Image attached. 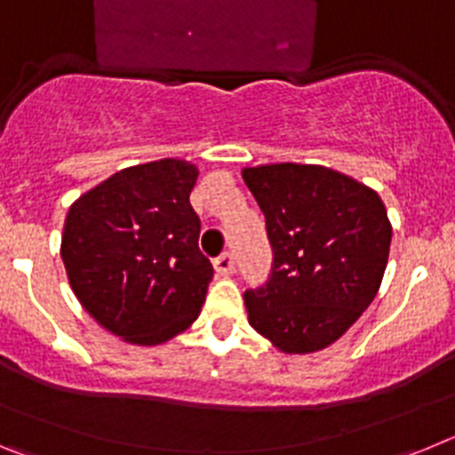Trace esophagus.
I'll use <instances>...</instances> for the list:
<instances>
[{
	"label": "esophagus",
	"instance_id": "esophagus-1",
	"mask_svg": "<svg viewBox=\"0 0 455 455\" xmlns=\"http://www.w3.org/2000/svg\"><path fill=\"white\" fill-rule=\"evenodd\" d=\"M214 271L219 273L220 277H228V275H232V273H235V262H232L230 252H223L220 257H216Z\"/></svg>",
	"mask_w": 455,
	"mask_h": 455
}]
</instances>
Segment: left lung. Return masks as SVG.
<instances>
[{"instance_id": "obj_1", "label": "left lung", "mask_w": 455, "mask_h": 455, "mask_svg": "<svg viewBox=\"0 0 455 455\" xmlns=\"http://www.w3.org/2000/svg\"><path fill=\"white\" fill-rule=\"evenodd\" d=\"M267 219L268 283L243 293L248 323L289 355L323 351L376 299L392 223L367 184L315 164L243 168Z\"/></svg>"}]
</instances>
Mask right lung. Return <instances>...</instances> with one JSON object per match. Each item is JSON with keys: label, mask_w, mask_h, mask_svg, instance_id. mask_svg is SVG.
Masks as SVG:
<instances>
[{"label": "right lung", "mask_w": 455, "mask_h": 455, "mask_svg": "<svg viewBox=\"0 0 455 455\" xmlns=\"http://www.w3.org/2000/svg\"><path fill=\"white\" fill-rule=\"evenodd\" d=\"M198 166L159 159L123 168L70 204L61 239L68 283L111 335L156 347L203 309L214 268L200 252L188 196Z\"/></svg>", "instance_id": "obj_1"}]
</instances>
